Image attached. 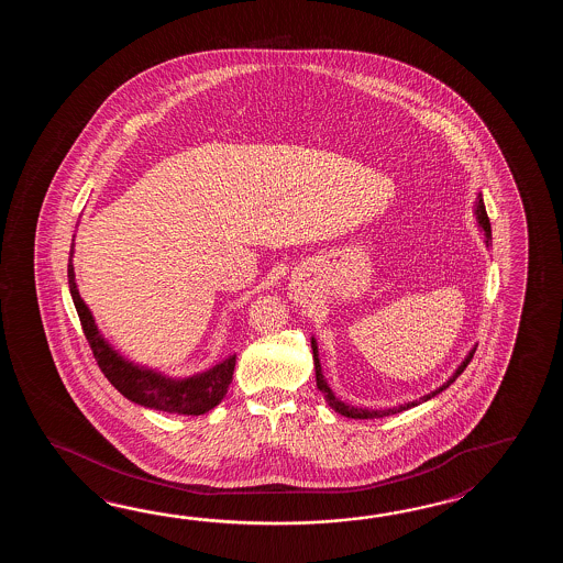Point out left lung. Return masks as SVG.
I'll use <instances>...</instances> for the list:
<instances>
[{
  "label": "left lung",
  "mask_w": 563,
  "mask_h": 563,
  "mask_svg": "<svg viewBox=\"0 0 563 563\" xmlns=\"http://www.w3.org/2000/svg\"><path fill=\"white\" fill-rule=\"evenodd\" d=\"M475 216H477L478 225L481 229L485 231V238H487V245H489L490 240V223L489 217H487V211H485V203H483V199H481V195H478L477 209H475ZM311 350H313V366H316V384H318V388H320V393L325 396V400H328V405L334 408L335 412H340V415H344L347 419H383V417H388V415H396V412H402V410H407V408L417 407L420 402H427L429 398L432 396L439 395V393H443L444 388H449L451 384L455 383L456 376H461V372L465 371L468 366V362L473 360V354H475V350L477 347H473L471 352H468L467 358L463 360V364L456 368L455 374L446 380V383L441 386V388H437L434 393L431 395L422 396L420 400H412V402H408V405H400V407L395 408H386V410H368V408H358V407H350L346 402H342V400H338L335 398L334 393H332V388L328 386V383L323 380L322 366H320V358H318V346H316V340L311 338Z\"/></svg>",
  "instance_id": "8db88e82"
}]
</instances>
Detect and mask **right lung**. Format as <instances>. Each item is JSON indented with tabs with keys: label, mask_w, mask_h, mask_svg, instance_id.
Returning <instances> with one entry per match:
<instances>
[{
	"label": "right lung",
	"mask_w": 563,
	"mask_h": 563,
	"mask_svg": "<svg viewBox=\"0 0 563 563\" xmlns=\"http://www.w3.org/2000/svg\"><path fill=\"white\" fill-rule=\"evenodd\" d=\"M73 252L68 264V284L73 294L74 306L82 323L88 346L92 347L96 362L108 383L112 384L120 395L126 396L141 407L155 408L173 415H205L216 408L223 396L228 395L229 384L233 380L235 356L219 362L211 371L195 374L191 378L173 380L155 371H146L129 360L122 358L117 350H112L96 328L95 318L88 310L85 299L74 279Z\"/></svg>",
	"instance_id": "1"
}]
</instances>
